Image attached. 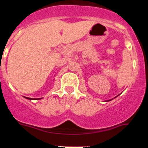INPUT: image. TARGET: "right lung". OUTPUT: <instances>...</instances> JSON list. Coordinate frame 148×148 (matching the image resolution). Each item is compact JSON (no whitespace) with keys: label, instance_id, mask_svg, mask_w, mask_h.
Masks as SVG:
<instances>
[{"label":"right lung","instance_id":"1","mask_svg":"<svg viewBox=\"0 0 148 148\" xmlns=\"http://www.w3.org/2000/svg\"><path fill=\"white\" fill-rule=\"evenodd\" d=\"M26 99H31V98H27V97H26Z\"/></svg>","mask_w":148,"mask_h":148}]
</instances>
